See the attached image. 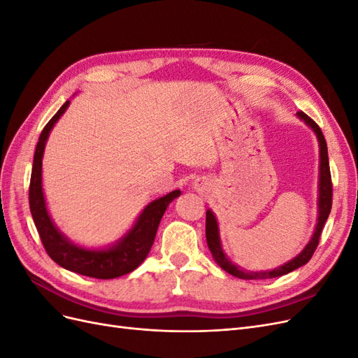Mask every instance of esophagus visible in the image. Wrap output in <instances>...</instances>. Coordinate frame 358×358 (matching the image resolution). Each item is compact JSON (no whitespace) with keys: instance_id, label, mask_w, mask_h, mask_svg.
<instances>
[{"instance_id":"34e87169","label":"esophagus","mask_w":358,"mask_h":358,"mask_svg":"<svg viewBox=\"0 0 358 358\" xmlns=\"http://www.w3.org/2000/svg\"><path fill=\"white\" fill-rule=\"evenodd\" d=\"M194 189H196L197 192H203V191H206V189H209V182L206 180V179H203V178H199V179H196L194 180Z\"/></svg>"}]
</instances>
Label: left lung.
I'll list each match as a JSON object with an SVG mask.
<instances>
[{"label": "left lung", "instance_id": "1", "mask_svg": "<svg viewBox=\"0 0 358 358\" xmlns=\"http://www.w3.org/2000/svg\"><path fill=\"white\" fill-rule=\"evenodd\" d=\"M299 119H301L313 133H315L318 138L320 146V179H318V220L315 230L310 237L308 245L303 248V251L296 255L285 264L279 266L273 270H263V272H252V270H245L239 266H236L231 259L227 257L222 249L221 237H220V225L216 221V216L210 209L206 212V241H208V246L212 252V257L221 268H224L227 273H230L239 279H267V278H278L287 275L292 270H296L301 266H305L309 259L312 258L313 252L318 246L320 236L322 231V227L326 224L330 210H331V196H333V187H331V176H330V166H329V154H327V143L326 138L322 136L321 128L312 121V119L303 112H297Z\"/></svg>", "mask_w": 358, "mask_h": 358}]
</instances>
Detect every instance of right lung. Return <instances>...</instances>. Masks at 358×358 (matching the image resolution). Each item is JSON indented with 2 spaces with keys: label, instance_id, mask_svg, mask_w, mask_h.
<instances>
[{
  "label": "right lung",
  "instance_id": "obj_1",
  "mask_svg": "<svg viewBox=\"0 0 358 358\" xmlns=\"http://www.w3.org/2000/svg\"><path fill=\"white\" fill-rule=\"evenodd\" d=\"M70 100L61 106L50 121L43 128L38 137V143L32 162L31 183H29V209L32 220L37 227L40 239L45 246L49 257L61 267L74 273L96 279H113L133 272L145 262L150 248L154 245L155 234L159 221L164 215L167 206L180 196V189H175L164 197L150 201L138 215L133 224L121 239L107 248H83L73 243L67 236H64L58 227L53 224L48 212L45 192H43L41 166L43 154H45L46 142L52 128L59 121V117L69 109Z\"/></svg>",
  "mask_w": 358,
  "mask_h": 358
}]
</instances>
